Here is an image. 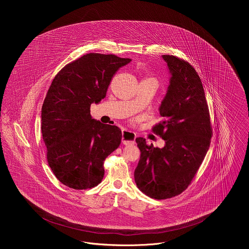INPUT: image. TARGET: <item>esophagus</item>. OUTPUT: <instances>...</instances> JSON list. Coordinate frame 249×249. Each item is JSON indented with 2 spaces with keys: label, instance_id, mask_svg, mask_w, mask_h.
I'll return each instance as SVG.
<instances>
[{
  "label": "esophagus",
  "instance_id": "1",
  "mask_svg": "<svg viewBox=\"0 0 249 249\" xmlns=\"http://www.w3.org/2000/svg\"><path fill=\"white\" fill-rule=\"evenodd\" d=\"M122 139L124 144H133L136 139V134L128 129H124L122 131Z\"/></svg>",
  "mask_w": 249,
  "mask_h": 249
}]
</instances>
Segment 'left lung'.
I'll use <instances>...</instances> for the list:
<instances>
[{
  "instance_id": "1",
  "label": "left lung",
  "mask_w": 249,
  "mask_h": 249,
  "mask_svg": "<svg viewBox=\"0 0 249 249\" xmlns=\"http://www.w3.org/2000/svg\"><path fill=\"white\" fill-rule=\"evenodd\" d=\"M171 72L159 111L163 121L152 132L165 140L163 148L136 138L141 156L134 178L151 198L180 195L191 184L210 146L213 129L201 79L195 68L175 55L162 56Z\"/></svg>"
}]
</instances>
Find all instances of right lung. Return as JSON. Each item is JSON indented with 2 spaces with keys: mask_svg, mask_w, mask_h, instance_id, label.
<instances>
[{
  "mask_svg": "<svg viewBox=\"0 0 249 249\" xmlns=\"http://www.w3.org/2000/svg\"><path fill=\"white\" fill-rule=\"evenodd\" d=\"M130 61L91 53L54 76L42 106L41 131L49 166L65 186L86 190L102 182L105 160L119 147L122 131L92 119L90 107L106 98L115 72Z\"/></svg>",
  "mask_w": 249,
  "mask_h": 249,
  "instance_id": "1",
  "label": "right lung"
}]
</instances>
